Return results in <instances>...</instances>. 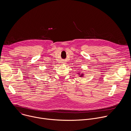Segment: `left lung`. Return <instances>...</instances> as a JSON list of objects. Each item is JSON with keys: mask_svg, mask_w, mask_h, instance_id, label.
I'll list each match as a JSON object with an SVG mask.
<instances>
[{"mask_svg": "<svg viewBox=\"0 0 131 131\" xmlns=\"http://www.w3.org/2000/svg\"><path fill=\"white\" fill-rule=\"evenodd\" d=\"M83 74H81V75H80V77H83Z\"/></svg>", "mask_w": 131, "mask_h": 131, "instance_id": "obj_1", "label": "left lung"}]
</instances>
